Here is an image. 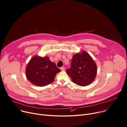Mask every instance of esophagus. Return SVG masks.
Here are the masks:
<instances>
[{
	"mask_svg": "<svg viewBox=\"0 0 127 127\" xmlns=\"http://www.w3.org/2000/svg\"><path fill=\"white\" fill-rule=\"evenodd\" d=\"M61 70H62V71H64L65 70V67H61Z\"/></svg>",
	"mask_w": 127,
	"mask_h": 127,
	"instance_id": "1",
	"label": "esophagus"
}]
</instances>
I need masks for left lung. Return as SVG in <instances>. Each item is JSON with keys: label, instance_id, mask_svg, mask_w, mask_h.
Instances as JSON below:
<instances>
[{"label": "left lung", "instance_id": "1", "mask_svg": "<svg viewBox=\"0 0 127 127\" xmlns=\"http://www.w3.org/2000/svg\"><path fill=\"white\" fill-rule=\"evenodd\" d=\"M66 72L72 82L80 86H87L95 80L97 67L91 56L83 51L74 55L71 62V68Z\"/></svg>", "mask_w": 127, "mask_h": 127}]
</instances>
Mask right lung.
<instances>
[{"label":"right lung","mask_w":127,"mask_h":127,"mask_svg":"<svg viewBox=\"0 0 127 127\" xmlns=\"http://www.w3.org/2000/svg\"><path fill=\"white\" fill-rule=\"evenodd\" d=\"M61 71L48 56H34L26 67V76L34 85L43 87L53 83L57 74Z\"/></svg>","instance_id":"add662e5"}]
</instances>
